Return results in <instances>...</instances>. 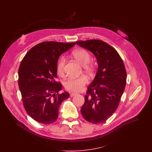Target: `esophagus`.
Instances as JSON below:
<instances>
[{
    "label": "esophagus",
    "mask_w": 152,
    "mask_h": 152,
    "mask_svg": "<svg viewBox=\"0 0 152 152\" xmlns=\"http://www.w3.org/2000/svg\"><path fill=\"white\" fill-rule=\"evenodd\" d=\"M77 94H78L76 93V92H72V93H71V94H70V96H71V97H73V96L77 95Z\"/></svg>",
    "instance_id": "esophagus-1"
}]
</instances>
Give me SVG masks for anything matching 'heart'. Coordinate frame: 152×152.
Wrapping results in <instances>:
<instances>
[{"label": "heart", "instance_id": "b5f03b06", "mask_svg": "<svg viewBox=\"0 0 152 152\" xmlns=\"http://www.w3.org/2000/svg\"><path fill=\"white\" fill-rule=\"evenodd\" d=\"M75 59L82 65L84 71L87 74L91 75L94 73L95 67L89 62L91 60V56L86 50L78 49L72 53ZM65 58L64 56L61 57L57 65V72L59 75H63L64 74V68L65 65ZM88 83L86 76L81 75L77 77H69L65 80L64 87L65 89L69 91H78L84 87Z\"/></svg>", "mask_w": 152, "mask_h": 152}]
</instances>
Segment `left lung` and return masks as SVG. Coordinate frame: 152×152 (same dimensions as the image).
Instances as JSON below:
<instances>
[{
	"label": "left lung",
	"mask_w": 152,
	"mask_h": 152,
	"mask_svg": "<svg viewBox=\"0 0 152 152\" xmlns=\"http://www.w3.org/2000/svg\"><path fill=\"white\" fill-rule=\"evenodd\" d=\"M76 43L95 56L98 66L94 80L87 88L81 114L89 122L103 123L119 105L126 83L125 65L116 50L103 41L88 40Z\"/></svg>",
	"instance_id": "1"
}]
</instances>
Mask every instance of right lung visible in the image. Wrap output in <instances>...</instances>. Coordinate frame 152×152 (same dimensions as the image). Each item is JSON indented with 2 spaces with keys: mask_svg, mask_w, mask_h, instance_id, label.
Masks as SVG:
<instances>
[{
  "mask_svg": "<svg viewBox=\"0 0 152 152\" xmlns=\"http://www.w3.org/2000/svg\"><path fill=\"white\" fill-rule=\"evenodd\" d=\"M75 43L45 42L32 47L25 55L19 66V87L27 114L43 124L55 122L62 102L69 97L63 86L56 82L59 57Z\"/></svg>",
  "mask_w": 152,
  "mask_h": 152,
  "instance_id": "obj_1",
  "label": "right lung"
}]
</instances>
